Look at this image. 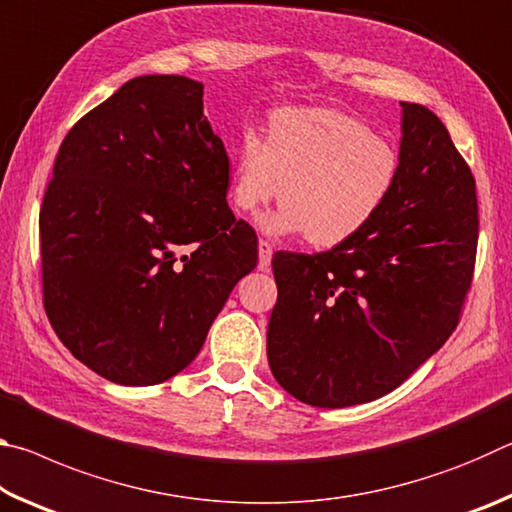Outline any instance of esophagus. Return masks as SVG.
I'll return each instance as SVG.
<instances>
[{"label":"esophagus","instance_id":"1","mask_svg":"<svg viewBox=\"0 0 512 512\" xmlns=\"http://www.w3.org/2000/svg\"><path fill=\"white\" fill-rule=\"evenodd\" d=\"M259 268L262 271H268V266H271V257H273V244L268 239H259Z\"/></svg>","mask_w":512,"mask_h":512}]
</instances>
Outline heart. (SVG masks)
<instances>
[{
    "instance_id": "obj_1",
    "label": "heart",
    "mask_w": 512,
    "mask_h": 512,
    "mask_svg": "<svg viewBox=\"0 0 512 512\" xmlns=\"http://www.w3.org/2000/svg\"><path fill=\"white\" fill-rule=\"evenodd\" d=\"M397 178L395 144L359 119L334 108H280L264 140L253 128L239 135L232 201L255 212L280 194L282 210L266 228L305 232L309 244L329 248L375 221Z\"/></svg>"
}]
</instances>
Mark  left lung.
<instances>
[{"label": "left lung", "instance_id": "1", "mask_svg": "<svg viewBox=\"0 0 512 512\" xmlns=\"http://www.w3.org/2000/svg\"><path fill=\"white\" fill-rule=\"evenodd\" d=\"M402 112L400 178L375 221L325 253L273 255L268 366L320 409L395 391L452 336L472 287L474 176L429 108Z\"/></svg>", "mask_w": 512, "mask_h": 512}]
</instances>
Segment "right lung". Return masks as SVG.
I'll use <instances>...</instances> for the list:
<instances>
[{
	"label": "right lung",
	"mask_w": 512,
	"mask_h": 512,
	"mask_svg": "<svg viewBox=\"0 0 512 512\" xmlns=\"http://www.w3.org/2000/svg\"><path fill=\"white\" fill-rule=\"evenodd\" d=\"M228 187L230 158L187 76H137L69 128L40 205V259L42 305L76 359L124 386L196 359L257 266Z\"/></svg>",
	"instance_id": "add662e5"
}]
</instances>
